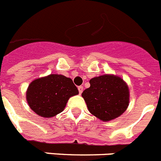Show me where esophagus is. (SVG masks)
I'll list each match as a JSON object with an SVG mask.
<instances>
[{
    "label": "esophagus",
    "mask_w": 161,
    "mask_h": 161,
    "mask_svg": "<svg viewBox=\"0 0 161 161\" xmlns=\"http://www.w3.org/2000/svg\"><path fill=\"white\" fill-rule=\"evenodd\" d=\"M78 90H79V94H82V91H83V86H79V87H78Z\"/></svg>",
    "instance_id": "obj_1"
}]
</instances>
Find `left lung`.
I'll use <instances>...</instances> for the list:
<instances>
[{
    "label": "left lung",
    "instance_id": "left-lung-1",
    "mask_svg": "<svg viewBox=\"0 0 161 161\" xmlns=\"http://www.w3.org/2000/svg\"><path fill=\"white\" fill-rule=\"evenodd\" d=\"M91 86L82 93L90 112L103 121L122 115L129 103V91L121 78L102 75L90 80Z\"/></svg>",
    "mask_w": 161,
    "mask_h": 161
}]
</instances>
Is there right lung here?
I'll return each instance as SVG.
<instances>
[{"label":"right lung","mask_w":161,"mask_h":161,"mask_svg":"<svg viewBox=\"0 0 161 161\" xmlns=\"http://www.w3.org/2000/svg\"><path fill=\"white\" fill-rule=\"evenodd\" d=\"M78 94V88L71 79L50 75L33 81L27 90L26 98L36 114L48 118L62 112L70 97Z\"/></svg>","instance_id":"right-lung-1"}]
</instances>
